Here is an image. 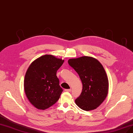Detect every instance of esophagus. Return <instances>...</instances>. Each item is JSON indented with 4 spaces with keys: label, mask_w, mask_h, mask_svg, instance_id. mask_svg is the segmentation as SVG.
<instances>
[{
    "label": "esophagus",
    "mask_w": 133,
    "mask_h": 133,
    "mask_svg": "<svg viewBox=\"0 0 133 133\" xmlns=\"http://www.w3.org/2000/svg\"><path fill=\"white\" fill-rule=\"evenodd\" d=\"M64 91H65V92H71V89H65Z\"/></svg>",
    "instance_id": "obj_1"
}]
</instances>
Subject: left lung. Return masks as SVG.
<instances>
[{
	"label": "left lung",
	"instance_id": "left-lung-1",
	"mask_svg": "<svg viewBox=\"0 0 133 133\" xmlns=\"http://www.w3.org/2000/svg\"><path fill=\"white\" fill-rule=\"evenodd\" d=\"M68 63L78 74L83 85L76 104L84 111L97 109L107 98L109 90L108 76L102 64L88 56L70 59Z\"/></svg>",
	"mask_w": 133,
	"mask_h": 133
}]
</instances>
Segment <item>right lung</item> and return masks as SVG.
<instances>
[{
	"mask_svg": "<svg viewBox=\"0 0 133 133\" xmlns=\"http://www.w3.org/2000/svg\"><path fill=\"white\" fill-rule=\"evenodd\" d=\"M64 60L46 55L30 64L25 73L24 91L30 103L39 110H45L59 99L63 89L56 73Z\"/></svg>",
	"mask_w": 133,
	"mask_h": 133,
	"instance_id": "1",
	"label": "right lung"
}]
</instances>
